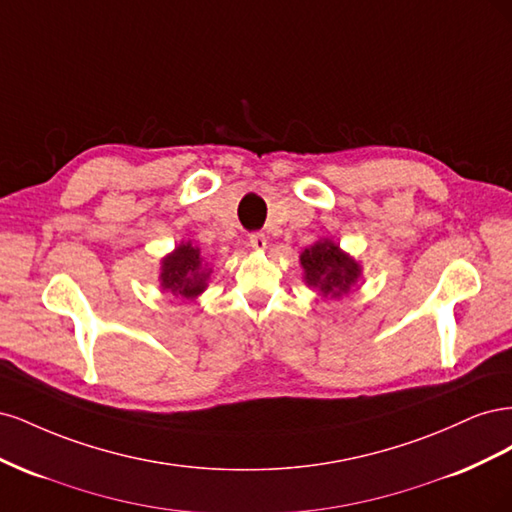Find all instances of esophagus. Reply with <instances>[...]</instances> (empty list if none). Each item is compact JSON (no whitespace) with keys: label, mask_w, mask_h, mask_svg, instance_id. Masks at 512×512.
Here are the masks:
<instances>
[{"label":"esophagus","mask_w":512,"mask_h":512,"mask_svg":"<svg viewBox=\"0 0 512 512\" xmlns=\"http://www.w3.org/2000/svg\"><path fill=\"white\" fill-rule=\"evenodd\" d=\"M247 243H250L252 250H265V247H267V235H265V232H252L250 239H247Z\"/></svg>","instance_id":"obj_1"}]
</instances>
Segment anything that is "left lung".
Wrapping results in <instances>:
<instances>
[{
    "label": "left lung",
    "mask_w": 512,
    "mask_h": 512,
    "mask_svg": "<svg viewBox=\"0 0 512 512\" xmlns=\"http://www.w3.org/2000/svg\"><path fill=\"white\" fill-rule=\"evenodd\" d=\"M303 280L309 288H316L322 297L337 299L350 292L359 282L361 265L331 239H320L305 247L299 256Z\"/></svg>",
    "instance_id": "left-lung-1"
}]
</instances>
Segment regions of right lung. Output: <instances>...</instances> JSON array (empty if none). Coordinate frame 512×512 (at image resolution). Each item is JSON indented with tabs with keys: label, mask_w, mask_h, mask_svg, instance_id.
Returning a JSON list of instances; mask_svg holds the SVG:
<instances>
[{
	"label": "right lung",
	"mask_w": 512,
	"mask_h": 512,
	"mask_svg": "<svg viewBox=\"0 0 512 512\" xmlns=\"http://www.w3.org/2000/svg\"><path fill=\"white\" fill-rule=\"evenodd\" d=\"M211 269L205 265L198 247L192 241H181L173 252L162 258L160 286L162 290L173 292L175 297L196 299L207 288Z\"/></svg>",
	"instance_id": "obj_1"
}]
</instances>
